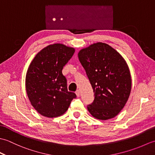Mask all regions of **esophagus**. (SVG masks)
<instances>
[{
	"mask_svg": "<svg viewBox=\"0 0 155 155\" xmlns=\"http://www.w3.org/2000/svg\"><path fill=\"white\" fill-rule=\"evenodd\" d=\"M75 93H76V94H77V96L78 97H80V91L79 90H77V91L75 92Z\"/></svg>",
	"mask_w": 155,
	"mask_h": 155,
	"instance_id": "obj_1",
	"label": "esophagus"
}]
</instances>
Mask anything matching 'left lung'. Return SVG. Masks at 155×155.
<instances>
[{"mask_svg":"<svg viewBox=\"0 0 155 155\" xmlns=\"http://www.w3.org/2000/svg\"><path fill=\"white\" fill-rule=\"evenodd\" d=\"M93 87L94 99L87 108L93 117L107 120L123 109L131 91V77L126 61L110 46L97 42L78 54Z\"/></svg>","mask_w":155,"mask_h":155,"instance_id":"1","label":"left lung"}]
</instances>
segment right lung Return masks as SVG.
I'll use <instances>...</instances> for the list:
<instances>
[{"instance_id":"right-lung-1","label":"right lung","mask_w":155,"mask_h":155,"mask_svg":"<svg viewBox=\"0 0 155 155\" xmlns=\"http://www.w3.org/2000/svg\"><path fill=\"white\" fill-rule=\"evenodd\" d=\"M74 48L53 44L38 52L29 65L26 75V91L32 107L48 118L63 114L77 95L67 89L64 66L74 53Z\"/></svg>"}]
</instances>
